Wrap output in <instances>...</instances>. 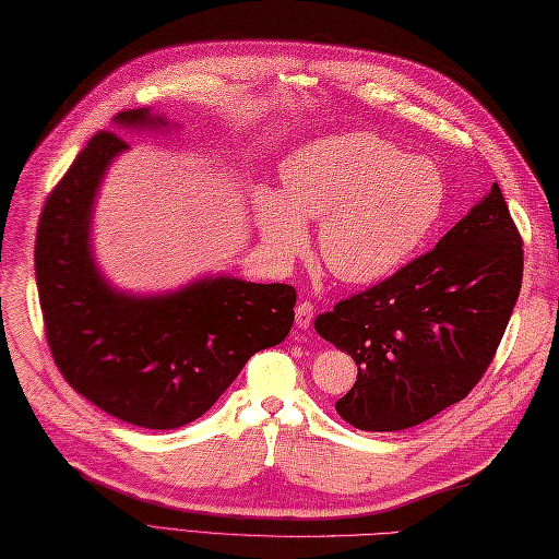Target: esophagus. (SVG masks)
<instances>
[{"label":"esophagus","mask_w":559,"mask_h":559,"mask_svg":"<svg viewBox=\"0 0 559 559\" xmlns=\"http://www.w3.org/2000/svg\"><path fill=\"white\" fill-rule=\"evenodd\" d=\"M312 317H314V305L307 302V300L298 302V307H295V326L310 329Z\"/></svg>","instance_id":"esophagus-1"}]
</instances>
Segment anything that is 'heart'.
<instances>
[{"instance_id": "1", "label": "heart", "mask_w": 559, "mask_h": 559, "mask_svg": "<svg viewBox=\"0 0 559 559\" xmlns=\"http://www.w3.org/2000/svg\"><path fill=\"white\" fill-rule=\"evenodd\" d=\"M286 192L259 187L254 218L278 264L310 245L307 221L319 225L329 271L346 283H372L406 261L442 213L444 180L435 165L396 144L348 132L298 148L283 168Z\"/></svg>"}]
</instances>
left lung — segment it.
Segmentation results:
<instances>
[{
	"label": "left lung",
	"mask_w": 559,
	"mask_h": 559,
	"mask_svg": "<svg viewBox=\"0 0 559 559\" xmlns=\"http://www.w3.org/2000/svg\"><path fill=\"white\" fill-rule=\"evenodd\" d=\"M521 247L495 182L432 252L319 314L317 334L358 365L353 389L336 401L341 418L365 432H396L466 399L516 305Z\"/></svg>",
	"instance_id": "8db88e82"
}]
</instances>
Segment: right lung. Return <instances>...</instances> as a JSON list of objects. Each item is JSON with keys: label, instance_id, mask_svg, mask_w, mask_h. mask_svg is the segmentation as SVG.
I'll return each instance as SVG.
<instances>
[{"label": "right lung", "instance_id": "add662e5", "mask_svg": "<svg viewBox=\"0 0 559 559\" xmlns=\"http://www.w3.org/2000/svg\"><path fill=\"white\" fill-rule=\"evenodd\" d=\"M115 129H170L136 108ZM129 148L98 132L47 197L35 237V281L52 358L71 389L112 418L175 430L201 418L254 353L278 346L295 319V288L201 276L187 286L136 295L117 290L93 257L96 197L112 160Z\"/></svg>", "mask_w": 559, "mask_h": 559}]
</instances>
